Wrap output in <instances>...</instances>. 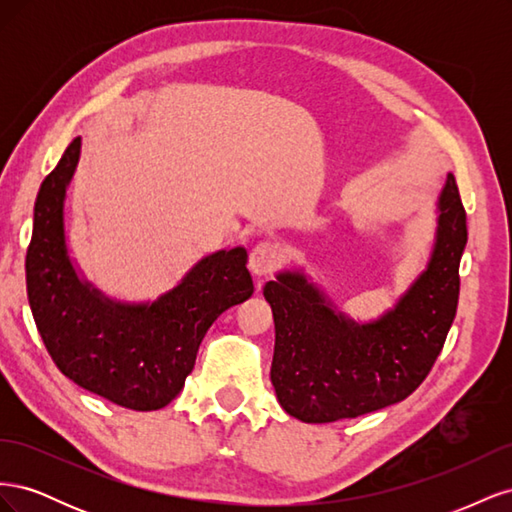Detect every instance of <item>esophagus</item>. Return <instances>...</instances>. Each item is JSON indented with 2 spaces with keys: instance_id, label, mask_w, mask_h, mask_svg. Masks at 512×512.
Here are the masks:
<instances>
[{
  "instance_id": "esophagus-1",
  "label": "esophagus",
  "mask_w": 512,
  "mask_h": 512,
  "mask_svg": "<svg viewBox=\"0 0 512 512\" xmlns=\"http://www.w3.org/2000/svg\"><path fill=\"white\" fill-rule=\"evenodd\" d=\"M282 262H284V247L277 243V241L265 239V241H258L252 247V252H250V269H252V273H256V275H269L277 267H280Z\"/></svg>"
}]
</instances>
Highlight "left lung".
<instances>
[{"instance_id": "1", "label": "left lung", "mask_w": 512, "mask_h": 512, "mask_svg": "<svg viewBox=\"0 0 512 512\" xmlns=\"http://www.w3.org/2000/svg\"><path fill=\"white\" fill-rule=\"evenodd\" d=\"M466 243V209L448 175L427 271L380 320L356 324L335 314L301 273L269 282L262 292L275 320L271 382L282 408L305 423H333L412 395L455 320Z\"/></svg>"}]
</instances>
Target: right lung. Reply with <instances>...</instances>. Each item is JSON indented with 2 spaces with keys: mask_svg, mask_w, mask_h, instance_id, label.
<instances>
[{
  "mask_svg": "<svg viewBox=\"0 0 512 512\" xmlns=\"http://www.w3.org/2000/svg\"><path fill=\"white\" fill-rule=\"evenodd\" d=\"M81 153L74 138L44 177L25 256L27 299L57 369L83 389L130 410H160L183 389L205 333L228 307L252 297L247 252L203 258L151 305H121L81 282L66 252L64 198Z\"/></svg>",
  "mask_w": 512,
  "mask_h": 512,
  "instance_id": "add662e5",
  "label": "right lung"
}]
</instances>
